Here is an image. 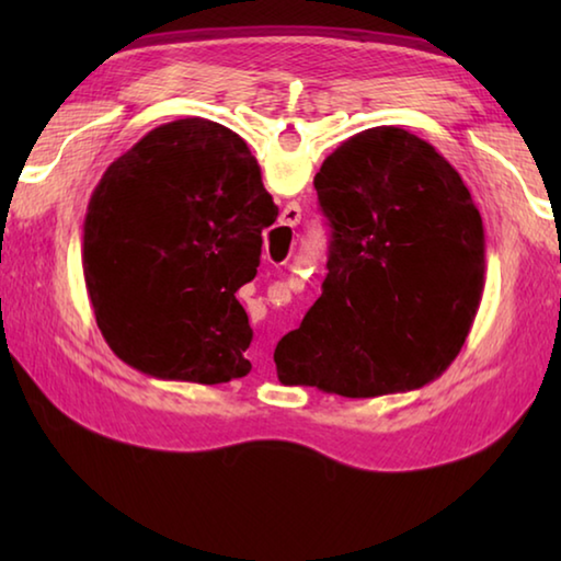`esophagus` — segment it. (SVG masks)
<instances>
[{
	"label": "esophagus",
	"instance_id": "34e87169",
	"mask_svg": "<svg viewBox=\"0 0 561 561\" xmlns=\"http://www.w3.org/2000/svg\"><path fill=\"white\" fill-rule=\"evenodd\" d=\"M299 220H301V207H299L297 203H291V205L284 207L282 225L297 227ZM252 360H254V364H257V366H264V364H267V351H264L262 346H254V348H252Z\"/></svg>",
	"mask_w": 561,
	"mask_h": 561
}]
</instances>
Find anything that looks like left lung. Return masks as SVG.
I'll list each match as a JSON object with an SVG mask.
<instances>
[{"mask_svg":"<svg viewBox=\"0 0 561 561\" xmlns=\"http://www.w3.org/2000/svg\"><path fill=\"white\" fill-rule=\"evenodd\" d=\"M327 279L274 364L284 386L344 398L431 383L460 354L485 289V230L438 150L396 126L344 140L314 178Z\"/></svg>","mask_w":561,"mask_h":561,"instance_id":"obj_1","label":"left lung"}]
</instances>
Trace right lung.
I'll list each match as a JSON object with an SVG mask.
<instances>
[{
	"instance_id": "obj_1",
	"label": "right lung",
	"mask_w": 561,
	"mask_h": 561,
	"mask_svg": "<svg viewBox=\"0 0 561 561\" xmlns=\"http://www.w3.org/2000/svg\"><path fill=\"white\" fill-rule=\"evenodd\" d=\"M244 140L205 118L158 126L113 160L83 217L81 262L103 339L165 381L250 374L252 329L234 291L277 220Z\"/></svg>"
}]
</instances>
